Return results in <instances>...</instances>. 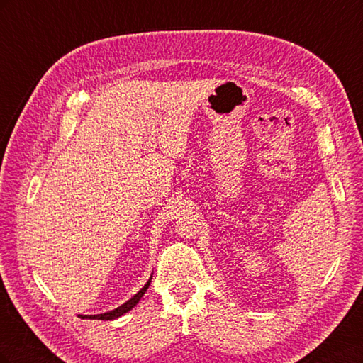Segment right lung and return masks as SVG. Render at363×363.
I'll list each match as a JSON object with an SVG mask.
<instances>
[{
    "label": "right lung",
    "instance_id": "right-lung-1",
    "mask_svg": "<svg viewBox=\"0 0 363 363\" xmlns=\"http://www.w3.org/2000/svg\"><path fill=\"white\" fill-rule=\"evenodd\" d=\"M151 279H152V274L150 276L148 281L144 284V288H142L138 294H135L128 301H125L124 304H121L119 307H116V309L113 311H108V312H104V313H98V315H80V318H83V320H103V321H111V320H116V318L123 316L124 313L130 312L133 307L139 303V300L142 298V295H144L150 286L151 283Z\"/></svg>",
    "mask_w": 363,
    "mask_h": 363
}]
</instances>
